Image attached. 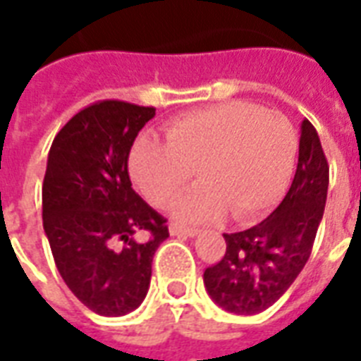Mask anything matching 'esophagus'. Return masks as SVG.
Wrapping results in <instances>:
<instances>
[{
    "instance_id": "34e87169",
    "label": "esophagus",
    "mask_w": 361,
    "mask_h": 361,
    "mask_svg": "<svg viewBox=\"0 0 361 361\" xmlns=\"http://www.w3.org/2000/svg\"><path fill=\"white\" fill-rule=\"evenodd\" d=\"M170 236H197V228H189V226H181L178 223H170L169 226Z\"/></svg>"
}]
</instances>
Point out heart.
I'll list each match as a JSON object with an SVG mask.
<instances>
[{
  "mask_svg": "<svg viewBox=\"0 0 361 361\" xmlns=\"http://www.w3.org/2000/svg\"><path fill=\"white\" fill-rule=\"evenodd\" d=\"M166 144L142 136L129 155V172L153 206L172 204L187 223H209L226 212L240 223L260 217L283 195L296 157V130L277 110L245 101L212 104L170 120Z\"/></svg>",
  "mask_w": 361,
  "mask_h": 361,
  "instance_id": "b5f03b06",
  "label": "heart"
}]
</instances>
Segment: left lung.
<instances>
[{
  "mask_svg": "<svg viewBox=\"0 0 361 361\" xmlns=\"http://www.w3.org/2000/svg\"><path fill=\"white\" fill-rule=\"evenodd\" d=\"M330 166L317 129L302 121L300 155L283 202L262 223L223 234L226 251L204 271V285L228 313L257 314L279 300L313 251L324 215Z\"/></svg>",
  "mask_w": 361,
  "mask_h": 361,
  "instance_id": "left-lung-1",
  "label": "left lung"
}]
</instances>
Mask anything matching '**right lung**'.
Segmentation results:
<instances>
[{
    "label": "right lung",
    "mask_w": 361,
    "mask_h": 361,
    "mask_svg": "<svg viewBox=\"0 0 361 361\" xmlns=\"http://www.w3.org/2000/svg\"><path fill=\"white\" fill-rule=\"evenodd\" d=\"M153 106L99 101L61 127L42 181V226L65 285L101 317H123L147 294L169 226L133 189L127 161ZM146 231L138 242L134 236Z\"/></svg>",
    "instance_id": "add662e5"
}]
</instances>
